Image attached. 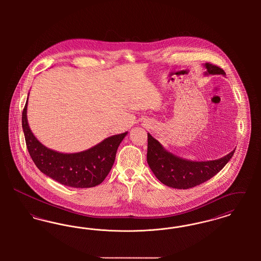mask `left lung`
<instances>
[{
    "label": "left lung",
    "mask_w": 261,
    "mask_h": 261,
    "mask_svg": "<svg viewBox=\"0 0 261 261\" xmlns=\"http://www.w3.org/2000/svg\"><path fill=\"white\" fill-rule=\"evenodd\" d=\"M205 74H225L221 67L210 62L205 64ZM236 149L222 159L211 162H191L167 151L150 134H148L147 161L155 177L166 186L190 189L200 185L218 173L229 162Z\"/></svg>",
    "instance_id": "left-lung-1"
}]
</instances>
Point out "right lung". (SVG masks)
<instances>
[{"label": "right lung", "instance_id": "1", "mask_svg": "<svg viewBox=\"0 0 261 261\" xmlns=\"http://www.w3.org/2000/svg\"><path fill=\"white\" fill-rule=\"evenodd\" d=\"M27 101L22 112V128L29 154L39 170L57 182L72 188L99 185L110 173L117 149L127 132L109 137L91 149L62 153L42 145L27 122Z\"/></svg>", "mask_w": 261, "mask_h": 261}]
</instances>
